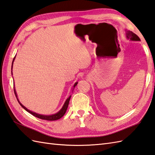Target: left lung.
I'll return each instance as SVG.
<instances>
[{"instance_id":"obj_1","label":"left lung","mask_w":155,"mask_h":155,"mask_svg":"<svg viewBox=\"0 0 155 155\" xmlns=\"http://www.w3.org/2000/svg\"><path fill=\"white\" fill-rule=\"evenodd\" d=\"M126 35L127 39H130V41H141L139 37L135 34L134 33H133L131 31H129V30H126Z\"/></svg>"}]
</instances>
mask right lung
Returning <instances> with one entry per match:
<instances>
[{"instance_id": "obj_1", "label": "right lung", "mask_w": 155, "mask_h": 155, "mask_svg": "<svg viewBox=\"0 0 155 155\" xmlns=\"http://www.w3.org/2000/svg\"><path fill=\"white\" fill-rule=\"evenodd\" d=\"M15 58H16V56H15V57L13 59V61H12V67H13V63H14V61L15 60ZM78 82H75V84L74 85L72 89H71V90H72V92L74 91V89L75 88V87L77 85ZM14 93H15V95H16V97L17 98V100L18 101V103H20V104L21 106V107L24 108L25 110L26 111H28L29 113H30V114H32L33 116L37 117V118H40V119H42V120H50V121H52V120H58L60 118H61L65 114V113L66 112V110L68 108V104H69V102H70V98H71V95L68 98V99L66 100L64 104L63 107H62V108L60 109V110L57 112L56 113V114H52V115H43V114H37V113L36 112H34L33 111H31L29 110V109H28L26 107H25L23 104H22L20 101H19V99L18 98V95H17V93H16V90H15V88L14 89Z\"/></svg>"}]
</instances>
